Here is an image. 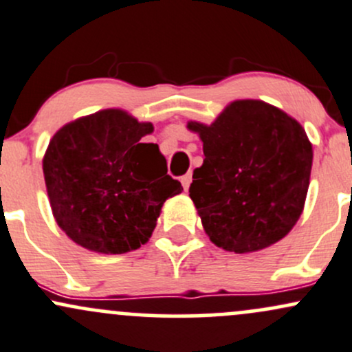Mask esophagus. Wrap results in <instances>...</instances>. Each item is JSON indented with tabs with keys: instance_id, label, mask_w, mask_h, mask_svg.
<instances>
[{
	"instance_id": "34e87169",
	"label": "esophagus",
	"mask_w": 352,
	"mask_h": 352,
	"mask_svg": "<svg viewBox=\"0 0 352 352\" xmlns=\"http://www.w3.org/2000/svg\"><path fill=\"white\" fill-rule=\"evenodd\" d=\"M190 184H192V173H185V175L182 177V185H184L185 190H188Z\"/></svg>"
}]
</instances>
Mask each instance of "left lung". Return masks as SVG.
<instances>
[{"instance_id": "obj_1", "label": "left lung", "mask_w": 352, "mask_h": 352, "mask_svg": "<svg viewBox=\"0 0 352 352\" xmlns=\"http://www.w3.org/2000/svg\"><path fill=\"white\" fill-rule=\"evenodd\" d=\"M204 164L188 192L217 247L249 254L292 230L306 204L312 145L296 118L262 100H235L210 125L188 122Z\"/></svg>"}]
</instances>
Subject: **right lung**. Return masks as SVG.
Returning <instances> with one entry per match:
<instances>
[{
  "label": "right lung",
  "mask_w": 352,
  "mask_h": 352,
  "mask_svg": "<svg viewBox=\"0 0 352 352\" xmlns=\"http://www.w3.org/2000/svg\"><path fill=\"white\" fill-rule=\"evenodd\" d=\"M153 132L129 111L107 108L61 126L43 157L50 206L58 227L98 254L137 250L152 237L162 206L184 190L167 175Z\"/></svg>",
  "instance_id": "obj_1"
}]
</instances>
